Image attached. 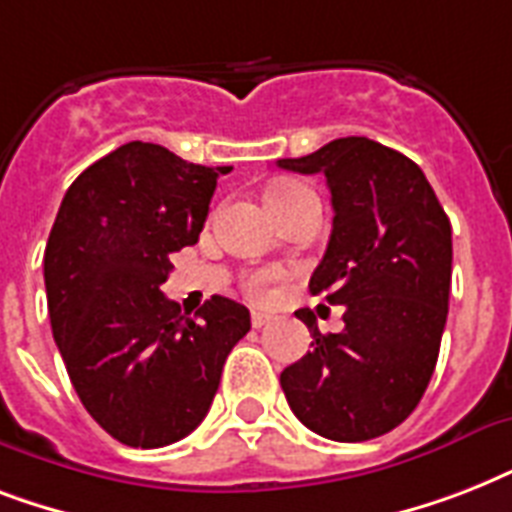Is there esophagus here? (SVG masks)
Listing matches in <instances>:
<instances>
[{"mask_svg":"<svg viewBox=\"0 0 512 512\" xmlns=\"http://www.w3.org/2000/svg\"><path fill=\"white\" fill-rule=\"evenodd\" d=\"M271 321H273L271 313H260V311L252 313V327L255 329H263L265 324H271Z\"/></svg>","mask_w":512,"mask_h":512,"instance_id":"obj_1","label":"esophagus"}]
</instances>
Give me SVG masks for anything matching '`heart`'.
<instances>
[{
	"mask_svg": "<svg viewBox=\"0 0 512 512\" xmlns=\"http://www.w3.org/2000/svg\"><path fill=\"white\" fill-rule=\"evenodd\" d=\"M295 193H311L305 185L300 183H276L268 188V201L271 199H284V196H295ZM276 281V271H252L244 281V289L252 300H265L268 289Z\"/></svg>",
	"mask_w": 512,
	"mask_h": 512,
	"instance_id": "heart-1",
	"label": "heart"
}]
</instances>
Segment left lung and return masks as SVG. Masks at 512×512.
<instances>
[{"instance_id": "8db88e82", "label": "left lung", "mask_w": 512, "mask_h": 512, "mask_svg": "<svg viewBox=\"0 0 512 512\" xmlns=\"http://www.w3.org/2000/svg\"><path fill=\"white\" fill-rule=\"evenodd\" d=\"M281 170L327 177L332 236L311 295L345 305V329L321 335L281 372L305 428L332 441H369L414 412L438 361L452 287V223L412 159L369 138H337Z\"/></svg>"}]
</instances>
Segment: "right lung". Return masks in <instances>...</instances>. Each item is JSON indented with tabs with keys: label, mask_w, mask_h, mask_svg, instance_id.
I'll return each mask as SVG.
<instances>
[{
	"label": "right lung",
	"mask_w": 512,
	"mask_h": 512,
	"mask_svg": "<svg viewBox=\"0 0 512 512\" xmlns=\"http://www.w3.org/2000/svg\"><path fill=\"white\" fill-rule=\"evenodd\" d=\"M132 140L76 177L44 249L52 337L76 396L135 449L185 438L204 417L249 311L215 295L196 316L164 297L172 252L191 247L217 177Z\"/></svg>",
	"instance_id": "1"
}]
</instances>
